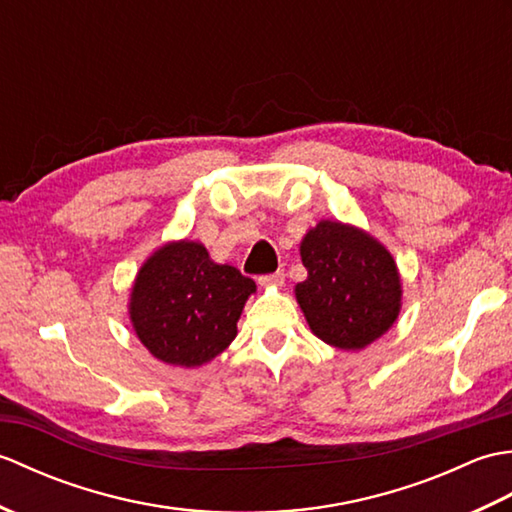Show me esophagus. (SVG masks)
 Masks as SVG:
<instances>
[{
    "mask_svg": "<svg viewBox=\"0 0 512 512\" xmlns=\"http://www.w3.org/2000/svg\"><path fill=\"white\" fill-rule=\"evenodd\" d=\"M284 279H286L284 270H277V273L262 275L257 281H259V284H262V286H279V284H284Z\"/></svg>",
    "mask_w": 512,
    "mask_h": 512,
    "instance_id": "1",
    "label": "esophagus"
}]
</instances>
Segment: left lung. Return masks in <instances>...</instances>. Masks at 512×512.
Segmentation results:
<instances>
[{"instance_id":"obj_1","label":"left lung","mask_w":512,"mask_h":512,"mask_svg":"<svg viewBox=\"0 0 512 512\" xmlns=\"http://www.w3.org/2000/svg\"><path fill=\"white\" fill-rule=\"evenodd\" d=\"M301 262L308 279L297 284V301L321 341L361 350L396 321L398 270L374 237L341 222H319L303 237Z\"/></svg>"}]
</instances>
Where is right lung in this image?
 Here are the masks:
<instances>
[{
  "instance_id": "right-lung-1",
  "label": "right lung",
  "mask_w": 512,
  "mask_h": 512,
  "mask_svg": "<svg viewBox=\"0 0 512 512\" xmlns=\"http://www.w3.org/2000/svg\"><path fill=\"white\" fill-rule=\"evenodd\" d=\"M255 281L211 262L198 242L160 248L140 268L132 290L134 330L160 361L198 367L222 354L237 334Z\"/></svg>"
}]
</instances>
